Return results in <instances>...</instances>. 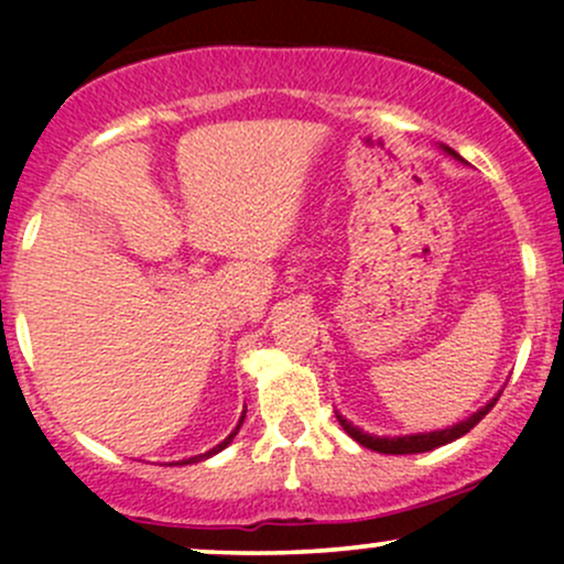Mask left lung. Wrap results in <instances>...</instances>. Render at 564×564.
<instances>
[{
    "mask_svg": "<svg viewBox=\"0 0 564 564\" xmlns=\"http://www.w3.org/2000/svg\"><path fill=\"white\" fill-rule=\"evenodd\" d=\"M440 148H443V153H448V156H453L456 161H464L456 151H453V148H448V145H440ZM498 394H501V392H498ZM498 394L494 400H488V403H485L480 411H475L471 416L464 419V422L445 426V430H435V432H419V435L377 437V435H368V432H364V430H358V426H352L345 416H339V413H336V419H339L341 430H345L347 435L355 440V443L364 445V448H371L377 453H392V456H403V453H426V451L440 448V445H445V443H453V440H458L462 435H467L471 426L480 422L485 413H488L490 408L496 405Z\"/></svg>",
    "mask_w": 564,
    "mask_h": 564,
    "instance_id": "8db88e82",
    "label": "left lung"
}]
</instances>
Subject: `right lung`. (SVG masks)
I'll use <instances>...</instances> for the list:
<instances>
[{
  "instance_id": "add662e5",
  "label": "right lung",
  "mask_w": 564,
  "mask_h": 564,
  "mask_svg": "<svg viewBox=\"0 0 564 564\" xmlns=\"http://www.w3.org/2000/svg\"><path fill=\"white\" fill-rule=\"evenodd\" d=\"M243 416H246V411H243ZM243 416H241V422L236 424V430H232L230 435L223 440V443L215 445V448H212V451H206V453H198V456H191V458H185L183 464H198V462H204V458H212V456H215V453H219V451H225V448H228V445L232 443V437H236V435H238V430H241V424H243Z\"/></svg>"
}]
</instances>
